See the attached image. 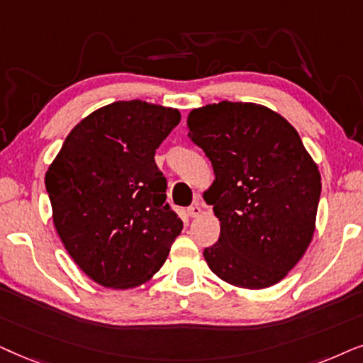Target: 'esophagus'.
<instances>
[{
    "mask_svg": "<svg viewBox=\"0 0 363 363\" xmlns=\"http://www.w3.org/2000/svg\"><path fill=\"white\" fill-rule=\"evenodd\" d=\"M201 212H202V207L199 206V204H192L189 209H187V214H189L191 217H197V216H201Z\"/></svg>",
    "mask_w": 363,
    "mask_h": 363,
    "instance_id": "1",
    "label": "esophagus"
}]
</instances>
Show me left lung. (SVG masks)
Instances as JSON below:
<instances>
[{"mask_svg": "<svg viewBox=\"0 0 363 363\" xmlns=\"http://www.w3.org/2000/svg\"><path fill=\"white\" fill-rule=\"evenodd\" d=\"M187 125L216 174L206 202L220 235L204 249L207 265L235 287L274 286L312 240L322 191L315 162L296 129L265 106L207 104Z\"/></svg>", "mask_w": 363, "mask_h": 363, "instance_id": "1", "label": "left lung"}]
</instances>
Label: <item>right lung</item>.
Segmentation results:
<instances>
[{"label": "right lung", "mask_w": 363, "mask_h": 363, "mask_svg": "<svg viewBox=\"0 0 363 363\" xmlns=\"http://www.w3.org/2000/svg\"><path fill=\"white\" fill-rule=\"evenodd\" d=\"M179 121L177 109L116 101L81 121L48 169L57 234L101 286H141L181 234L182 220L166 202V177L154 161Z\"/></svg>", "instance_id": "right-lung-1"}]
</instances>
